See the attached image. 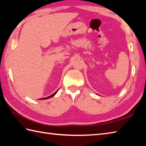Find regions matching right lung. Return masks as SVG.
<instances>
[{"label": "right lung", "instance_id": "right-lung-1", "mask_svg": "<svg viewBox=\"0 0 146 146\" xmlns=\"http://www.w3.org/2000/svg\"><path fill=\"white\" fill-rule=\"evenodd\" d=\"M56 93H57V91L56 92H54L53 94H52L51 95L49 96V97H45V98H40V100H46V99H48V98H51V97H54V96L56 95Z\"/></svg>", "mask_w": 146, "mask_h": 146}]
</instances>
